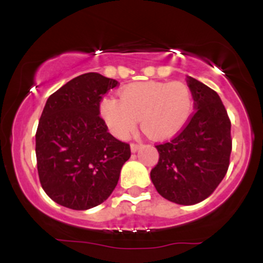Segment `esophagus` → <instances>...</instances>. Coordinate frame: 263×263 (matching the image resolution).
Segmentation results:
<instances>
[{"label": "esophagus", "instance_id": "obj_1", "mask_svg": "<svg viewBox=\"0 0 263 263\" xmlns=\"http://www.w3.org/2000/svg\"><path fill=\"white\" fill-rule=\"evenodd\" d=\"M141 146H142L141 143H135V142H134V143H131V151H132V152H137L138 148H140Z\"/></svg>", "mask_w": 263, "mask_h": 263}]
</instances>
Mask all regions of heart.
<instances>
[{
  "instance_id": "heart-1",
  "label": "heart",
  "mask_w": 263,
  "mask_h": 263,
  "mask_svg": "<svg viewBox=\"0 0 263 263\" xmlns=\"http://www.w3.org/2000/svg\"><path fill=\"white\" fill-rule=\"evenodd\" d=\"M194 101L182 81H142L129 84L120 91V100L104 98L100 114L111 134L125 138L140 119L143 132L155 140L172 137L188 123Z\"/></svg>"
}]
</instances>
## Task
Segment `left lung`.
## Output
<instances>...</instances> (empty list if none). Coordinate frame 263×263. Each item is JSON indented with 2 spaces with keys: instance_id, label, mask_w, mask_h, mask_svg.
I'll list each match as a JSON object with an SVG mask.
<instances>
[{
  "instance_id": "obj_1",
  "label": "left lung",
  "mask_w": 263,
  "mask_h": 263,
  "mask_svg": "<svg viewBox=\"0 0 263 263\" xmlns=\"http://www.w3.org/2000/svg\"><path fill=\"white\" fill-rule=\"evenodd\" d=\"M186 84L195 111L172 140L156 146L159 159L151 179L167 200L194 205L213 194L229 170L231 121L216 91L192 77Z\"/></svg>"
}]
</instances>
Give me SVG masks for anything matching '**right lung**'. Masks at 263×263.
Segmentation results:
<instances>
[{"instance_id":"1","label":"right lung","mask_w":263,"mask_h":263,"mask_svg":"<svg viewBox=\"0 0 263 263\" xmlns=\"http://www.w3.org/2000/svg\"><path fill=\"white\" fill-rule=\"evenodd\" d=\"M117 85L101 74L86 73L48 98L35 134V156L42 188L59 205L87 210L116 188L131 148L107 131L100 102Z\"/></svg>"}]
</instances>
